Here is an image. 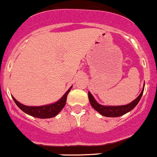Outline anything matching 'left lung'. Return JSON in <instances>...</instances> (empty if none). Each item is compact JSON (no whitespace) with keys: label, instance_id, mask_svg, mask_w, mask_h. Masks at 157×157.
<instances>
[{"label":"left lung","instance_id":"8db88e82","mask_svg":"<svg viewBox=\"0 0 157 157\" xmlns=\"http://www.w3.org/2000/svg\"><path fill=\"white\" fill-rule=\"evenodd\" d=\"M144 83L140 94L131 103L126 105H122V106H104V105H101L98 104L90 92H88V94H89V102H90L92 106L100 114L104 115L105 117H119L129 113L136 107V106L138 104L141 98H142L143 92H144Z\"/></svg>","mask_w":157,"mask_h":157}]
</instances>
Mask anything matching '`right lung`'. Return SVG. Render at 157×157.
I'll return each instance as SVG.
<instances>
[{
    "instance_id": "right-lung-1",
    "label": "right lung",
    "mask_w": 157,
    "mask_h": 157,
    "mask_svg": "<svg viewBox=\"0 0 157 157\" xmlns=\"http://www.w3.org/2000/svg\"><path fill=\"white\" fill-rule=\"evenodd\" d=\"M72 86H71L68 90L63 94V96L58 100L56 102L53 103V104L44 105V106H26L21 104L18 102L15 98L12 96L13 101L15 103V104L20 108L24 113L26 114L31 115L33 117L38 118H53L56 115H57L61 112V110L64 108L65 103H66L67 95L68 93L70 92Z\"/></svg>"
}]
</instances>
